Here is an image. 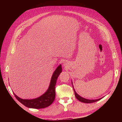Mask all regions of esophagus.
Listing matches in <instances>:
<instances>
[{"label": "esophagus", "instance_id": "esophagus-1", "mask_svg": "<svg viewBox=\"0 0 122 122\" xmlns=\"http://www.w3.org/2000/svg\"><path fill=\"white\" fill-rule=\"evenodd\" d=\"M66 64H66V62H65L64 63V66L66 65Z\"/></svg>", "mask_w": 122, "mask_h": 122}]
</instances>
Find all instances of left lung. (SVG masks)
<instances>
[{
	"label": "left lung",
	"instance_id": "1",
	"mask_svg": "<svg viewBox=\"0 0 122 122\" xmlns=\"http://www.w3.org/2000/svg\"><path fill=\"white\" fill-rule=\"evenodd\" d=\"M72 83V82H71ZM73 90H74V93H75V97H76V98L79 100L81 102H83V103H94V102H97L99 100H100L102 98H100L99 99H94V100H90V99H85L84 98H83L82 97H81L79 95H78L77 94V93L76 92L75 89H74V87L73 86Z\"/></svg>",
	"mask_w": 122,
	"mask_h": 122
}]
</instances>
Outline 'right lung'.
I'll use <instances>...</instances> for the list:
<instances>
[{
  "label": "right lung",
  "instance_id": "obj_1",
  "mask_svg": "<svg viewBox=\"0 0 122 122\" xmlns=\"http://www.w3.org/2000/svg\"><path fill=\"white\" fill-rule=\"evenodd\" d=\"M62 72L61 65H59L51 77L48 90L41 97L32 99H23L17 97L13 93L16 98L25 107L33 109H43L46 108L53 103L56 97L55 86L57 79Z\"/></svg>",
  "mask_w": 122,
  "mask_h": 122
}]
</instances>
